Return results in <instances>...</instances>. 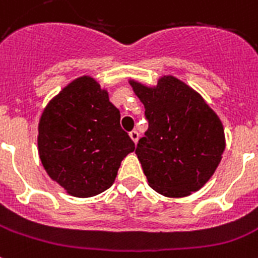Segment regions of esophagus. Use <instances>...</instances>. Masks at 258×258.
<instances>
[{"mask_svg": "<svg viewBox=\"0 0 258 258\" xmlns=\"http://www.w3.org/2000/svg\"><path fill=\"white\" fill-rule=\"evenodd\" d=\"M130 138H131L134 143L136 144V143H138V140H139V133L134 130V131H131V133H130Z\"/></svg>", "mask_w": 258, "mask_h": 258, "instance_id": "esophagus-1", "label": "esophagus"}]
</instances>
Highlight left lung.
I'll use <instances>...</instances> for the list:
<instances>
[{
  "label": "left lung",
  "instance_id": "left-lung-1",
  "mask_svg": "<svg viewBox=\"0 0 258 258\" xmlns=\"http://www.w3.org/2000/svg\"><path fill=\"white\" fill-rule=\"evenodd\" d=\"M128 83L146 108L148 130L135 154L150 187L165 198H185L205 185L219 167L225 134L200 94L173 75L156 86Z\"/></svg>",
  "mask_w": 258,
  "mask_h": 258
}]
</instances>
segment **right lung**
<instances>
[{
    "label": "right lung",
    "mask_w": 258,
    "mask_h": 258,
    "mask_svg": "<svg viewBox=\"0 0 258 258\" xmlns=\"http://www.w3.org/2000/svg\"><path fill=\"white\" fill-rule=\"evenodd\" d=\"M134 150L107 90L90 75L64 86L39 118L42 165L74 198H91L110 188L122 160Z\"/></svg>",
    "instance_id": "1"
}]
</instances>
